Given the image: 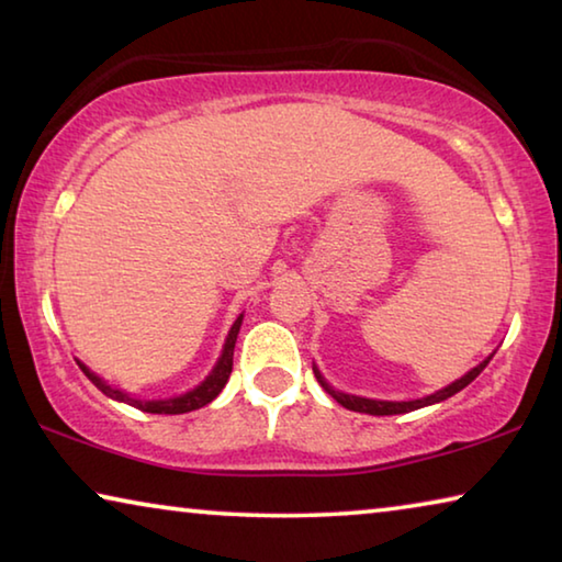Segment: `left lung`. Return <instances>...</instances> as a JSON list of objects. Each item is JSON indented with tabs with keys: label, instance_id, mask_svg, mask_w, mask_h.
Returning a JSON list of instances; mask_svg holds the SVG:
<instances>
[{
	"label": "left lung",
	"instance_id": "8db88e82",
	"mask_svg": "<svg viewBox=\"0 0 562 562\" xmlns=\"http://www.w3.org/2000/svg\"><path fill=\"white\" fill-rule=\"evenodd\" d=\"M491 361V357L486 361H481L479 367H473L469 374L461 376L459 382L449 384L446 389H441V392H436L431 396H424V398H414V402H376V398H364V396H351V394H341V392H335L325 379H322V374L315 369V376L319 386L325 389V392L335 398V402H339L345 408H349V412H359V414H372V416H392V414H406V412H414V408H422V406H429V404H436V402H443V398L453 396L456 392H461L463 386H469L475 376H479L483 369H486V364Z\"/></svg>",
	"mask_w": 562,
	"mask_h": 562
}]
</instances>
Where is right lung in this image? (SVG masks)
<instances>
[{
  "mask_svg": "<svg viewBox=\"0 0 562 562\" xmlns=\"http://www.w3.org/2000/svg\"><path fill=\"white\" fill-rule=\"evenodd\" d=\"M243 325V315L235 319V325L231 327V335L225 339V347H223V355L217 359V364L211 374H207L205 382L201 386H195L193 392L188 394H180L173 398H158V402H140V398H133L128 394L119 392V389H111L103 379H99L93 372H89L87 367L81 364V372L91 379V384H97L103 394L111 396V398H119V402H126L131 406L140 408V412H148V414H188V412H195V408H201L205 404H211L213 398L223 392V386L227 384V379H231L233 372V351H235V339H237V331H240Z\"/></svg>",
  "mask_w": 562,
  "mask_h": 562,
  "instance_id": "add662e5",
  "label": "right lung"
}]
</instances>
